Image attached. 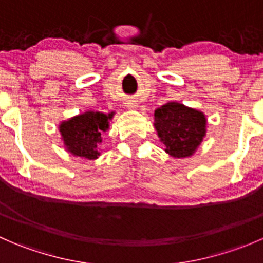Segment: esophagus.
I'll return each mask as SVG.
<instances>
[{"label": "esophagus", "mask_w": 263, "mask_h": 263, "mask_svg": "<svg viewBox=\"0 0 263 263\" xmlns=\"http://www.w3.org/2000/svg\"><path fill=\"white\" fill-rule=\"evenodd\" d=\"M129 107H134V104H132V105H129Z\"/></svg>", "instance_id": "esophagus-1"}]
</instances>
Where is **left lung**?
I'll list each match as a JSON object with an SVG mask.
<instances>
[{"label": "left lung", "mask_w": 263, "mask_h": 263, "mask_svg": "<svg viewBox=\"0 0 263 263\" xmlns=\"http://www.w3.org/2000/svg\"><path fill=\"white\" fill-rule=\"evenodd\" d=\"M154 117L165 151L174 158L192 155L205 136V116L179 103H166L155 110Z\"/></svg>", "instance_id": "left-lung-1"}]
</instances>
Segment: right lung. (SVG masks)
Listing matches in <instances>:
<instances>
[{
  "mask_svg": "<svg viewBox=\"0 0 263 263\" xmlns=\"http://www.w3.org/2000/svg\"><path fill=\"white\" fill-rule=\"evenodd\" d=\"M110 118L112 115L86 112L63 122L60 126V132L68 153L89 160L97 159L99 156L98 145L102 142V132L108 128V119Z\"/></svg>",
  "mask_w": 263,
  "mask_h": 263,
  "instance_id": "1",
  "label": "right lung"
}]
</instances>
